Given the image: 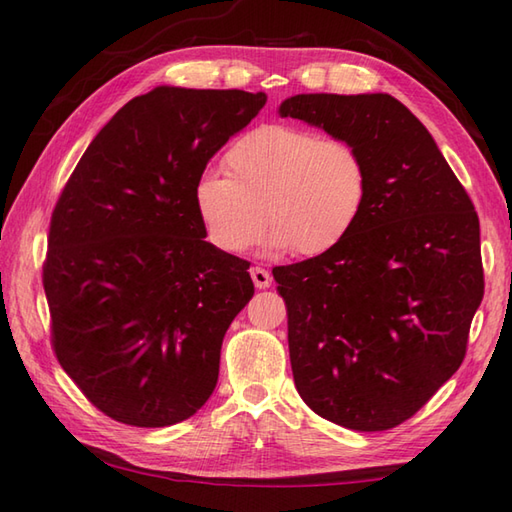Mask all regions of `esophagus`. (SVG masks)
Instances as JSON below:
<instances>
[{
    "instance_id": "esophagus-1",
    "label": "esophagus",
    "mask_w": 512,
    "mask_h": 512,
    "mask_svg": "<svg viewBox=\"0 0 512 512\" xmlns=\"http://www.w3.org/2000/svg\"><path fill=\"white\" fill-rule=\"evenodd\" d=\"M250 277H253V284H255V288H268L270 284H273V275L268 273L266 268H259V266H253L250 268Z\"/></svg>"
}]
</instances>
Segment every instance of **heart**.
<instances>
[{"label":"heart","instance_id":"b5f03b06","mask_svg":"<svg viewBox=\"0 0 512 512\" xmlns=\"http://www.w3.org/2000/svg\"><path fill=\"white\" fill-rule=\"evenodd\" d=\"M226 176L204 173L195 209L211 242L242 253L273 226L266 244L303 257L330 253L354 231L369 193L365 158L341 138L262 125L224 154Z\"/></svg>","mask_w":512,"mask_h":512}]
</instances>
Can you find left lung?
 <instances>
[{
  "instance_id": "left-lung-1",
  "label": "left lung",
  "mask_w": 512,
  "mask_h": 512,
  "mask_svg": "<svg viewBox=\"0 0 512 512\" xmlns=\"http://www.w3.org/2000/svg\"><path fill=\"white\" fill-rule=\"evenodd\" d=\"M279 114L352 143L369 173L361 220L339 246L273 268L297 391L345 429H394L464 361L484 297L475 206L394 96L297 94Z\"/></svg>"
}]
</instances>
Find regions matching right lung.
<instances>
[{
  "label": "right lung",
  "instance_id": "1",
  "mask_svg": "<svg viewBox=\"0 0 512 512\" xmlns=\"http://www.w3.org/2000/svg\"><path fill=\"white\" fill-rule=\"evenodd\" d=\"M264 105L160 85L114 114L59 195L43 262L52 350L112 420L169 427L213 394L255 286L246 259L204 239L195 184Z\"/></svg>",
  "mask_w": 512,
  "mask_h": 512
}]
</instances>
